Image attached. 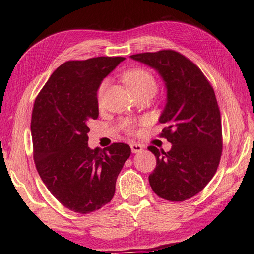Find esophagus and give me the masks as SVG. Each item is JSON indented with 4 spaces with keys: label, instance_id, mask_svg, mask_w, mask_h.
<instances>
[{
    "label": "esophagus",
    "instance_id": "esophagus-1",
    "mask_svg": "<svg viewBox=\"0 0 254 254\" xmlns=\"http://www.w3.org/2000/svg\"><path fill=\"white\" fill-rule=\"evenodd\" d=\"M131 150L133 153H138L142 150V146L139 144H131Z\"/></svg>",
    "mask_w": 254,
    "mask_h": 254
}]
</instances>
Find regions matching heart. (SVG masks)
Returning a JSON list of instances; mask_svg holds the SVG:
<instances>
[{"mask_svg": "<svg viewBox=\"0 0 254 254\" xmlns=\"http://www.w3.org/2000/svg\"><path fill=\"white\" fill-rule=\"evenodd\" d=\"M123 79L128 84V87L134 92L136 96L141 94H151L153 95L158 89L157 80L154 76L144 68H133L126 71L123 74ZM107 87V80H104L97 90V101L101 104L104 93ZM128 131H132V127L127 125Z\"/></svg>", "mask_w": 254, "mask_h": 254, "instance_id": "1", "label": "heart"}]
</instances>
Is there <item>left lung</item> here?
<instances>
[{
	"mask_svg": "<svg viewBox=\"0 0 254 254\" xmlns=\"http://www.w3.org/2000/svg\"><path fill=\"white\" fill-rule=\"evenodd\" d=\"M160 74L166 87V105L159 121L170 151L149 146L157 166L149 176L158 196L183 201L204 189L216 174L222 153L221 116L214 91L201 70L174 50L131 56Z\"/></svg>",
	"mask_w": 254,
	"mask_h": 254,
	"instance_id": "obj_1",
	"label": "left lung"
}]
</instances>
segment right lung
<instances>
[{"label":"right lung","instance_id":"right-lung-1","mask_svg":"<svg viewBox=\"0 0 254 254\" xmlns=\"http://www.w3.org/2000/svg\"><path fill=\"white\" fill-rule=\"evenodd\" d=\"M125 59L65 62L35 100L31 135L36 170L49 192L71 211L89 213L109 203L117 177L131 155L123 142L104 149L88 146L89 123L99 117L97 90Z\"/></svg>","mask_w":254,"mask_h":254}]
</instances>
